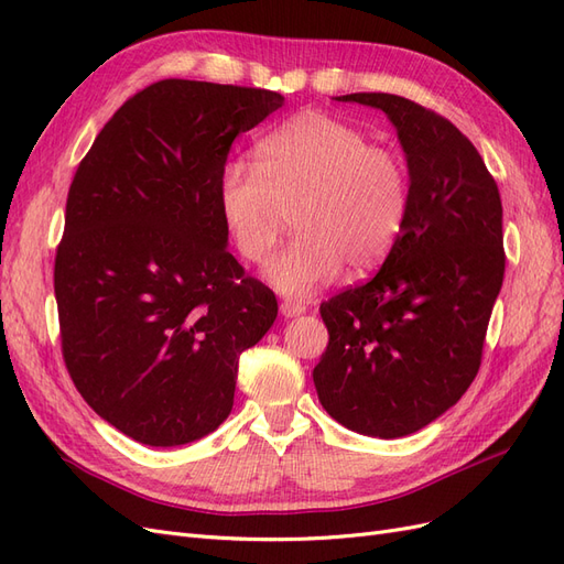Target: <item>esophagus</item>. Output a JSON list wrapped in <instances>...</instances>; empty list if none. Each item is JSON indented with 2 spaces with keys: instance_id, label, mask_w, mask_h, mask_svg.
Returning a JSON list of instances; mask_svg holds the SVG:
<instances>
[{
  "instance_id": "34e87169",
  "label": "esophagus",
  "mask_w": 564,
  "mask_h": 564,
  "mask_svg": "<svg viewBox=\"0 0 564 564\" xmlns=\"http://www.w3.org/2000/svg\"><path fill=\"white\" fill-rule=\"evenodd\" d=\"M280 311L284 317H299L305 313V303L303 301H296V299H284L280 303Z\"/></svg>"
}]
</instances>
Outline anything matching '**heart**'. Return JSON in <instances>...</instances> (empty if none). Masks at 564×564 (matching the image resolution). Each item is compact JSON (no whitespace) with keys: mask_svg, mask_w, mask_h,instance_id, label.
Listing matches in <instances>:
<instances>
[{"mask_svg":"<svg viewBox=\"0 0 564 564\" xmlns=\"http://www.w3.org/2000/svg\"><path fill=\"white\" fill-rule=\"evenodd\" d=\"M218 202L237 251L256 265L270 263L294 214L301 232L270 280L305 296L346 263L367 270L386 259L406 226L412 181L400 152L362 129L301 112L265 135L259 162L224 169Z\"/></svg>","mask_w":564,"mask_h":564,"instance_id":"obj_1","label":"heart"}]
</instances>
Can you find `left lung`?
Instances as JSON below:
<instances>
[{
  "mask_svg": "<svg viewBox=\"0 0 564 564\" xmlns=\"http://www.w3.org/2000/svg\"><path fill=\"white\" fill-rule=\"evenodd\" d=\"M336 100L381 108L398 127L412 207L377 275L319 303L329 344L313 381L346 429L402 437L456 404L482 365L506 270L501 197L480 152L435 110L392 94Z\"/></svg>",
  "mask_w": 564,
  "mask_h": 564,
  "instance_id": "8db88e82",
  "label": "left lung"
}]
</instances>
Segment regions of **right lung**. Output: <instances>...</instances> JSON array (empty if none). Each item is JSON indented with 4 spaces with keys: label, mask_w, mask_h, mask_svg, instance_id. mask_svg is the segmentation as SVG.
Listing matches in <instances>:
<instances>
[{
    "label": "right lung",
    "mask_w": 564,
    "mask_h": 564,
    "mask_svg": "<svg viewBox=\"0 0 564 564\" xmlns=\"http://www.w3.org/2000/svg\"><path fill=\"white\" fill-rule=\"evenodd\" d=\"M284 96L162 79L133 94L79 162L56 247L67 373L94 412L150 447L216 431L240 355L278 299L226 249L218 181L230 148Z\"/></svg>",
    "instance_id": "right-lung-1"
}]
</instances>
